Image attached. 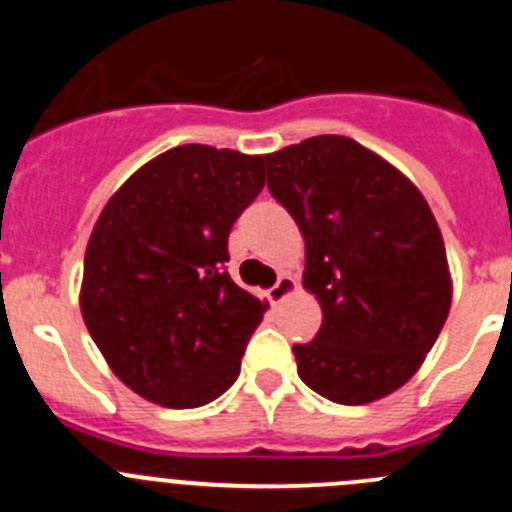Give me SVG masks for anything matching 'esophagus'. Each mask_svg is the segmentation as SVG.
Returning a JSON list of instances; mask_svg holds the SVG:
<instances>
[{
	"label": "esophagus",
	"mask_w": 512,
	"mask_h": 512,
	"mask_svg": "<svg viewBox=\"0 0 512 512\" xmlns=\"http://www.w3.org/2000/svg\"><path fill=\"white\" fill-rule=\"evenodd\" d=\"M295 289H297L295 279L287 277V274H284V277L277 279V284H274V287H269V292H266V297H269L271 305H279V302H282L284 297L289 295V292H295Z\"/></svg>",
	"instance_id": "esophagus-1"
}]
</instances>
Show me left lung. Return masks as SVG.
I'll return each instance as SVG.
<instances>
[{
  "label": "left lung",
  "instance_id": "1",
  "mask_svg": "<svg viewBox=\"0 0 512 512\" xmlns=\"http://www.w3.org/2000/svg\"><path fill=\"white\" fill-rule=\"evenodd\" d=\"M266 187L305 238V287L323 325L295 343L302 382L364 405L408 382L441 333L451 279L431 207L377 153L318 135L266 156Z\"/></svg>",
  "mask_w": 512,
  "mask_h": 512
}]
</instances>
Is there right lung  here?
Returning <instances> with one entry per match:
<instances>
[{
  "mask_svg": "<svg viewBox=\"0 0 512 512\" xmlns=\"http://www.w3.org/2000/svg\"><path fill=\"white\" fill-rule=\"evenodd\" d=\"M266 156L189 143L140 166L89 238L81 315L112 372L164 408H200L241 374L266 305L230 279L228 235Z\"/></svg>",
  "mask_w": 512,
  "mask_h": 512,
  "instance_id": "add662e5",
  "label": "right lung"
}]
</instances>
